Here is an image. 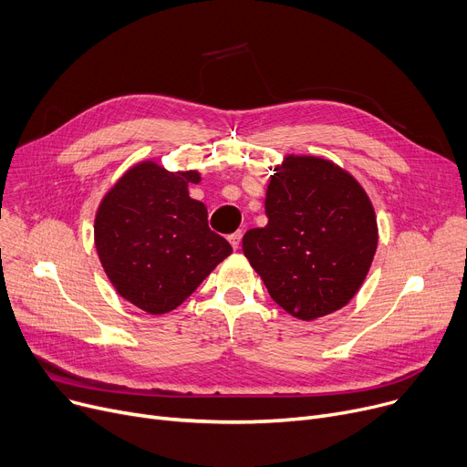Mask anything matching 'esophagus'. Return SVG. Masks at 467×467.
Returning <instances> with one entry per match:
<instances>
[{"label": "esophagus", "mask_w": 467, "mask_h": 467, "mask_svg": "<svg viewBox=\"0 0 467 467\" xmlns=\"http://www.w3.org/2000/svg\"><path fill=\"white\" fill-rule=\"evenodd\" d=\"M242 236H244V233H242V231H236V233H233V234L229 236V242H231V246H233L234 250H238V248H240Z\"/></svg>", "instance_id": "1"}]
</instances>
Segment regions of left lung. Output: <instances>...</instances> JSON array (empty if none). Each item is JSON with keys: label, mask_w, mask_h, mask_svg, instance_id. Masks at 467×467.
I'll return each mask as SVG.
<instances>
[{"label": "left lung", "mask_w": 467, "mask_h": 467, "mask_svg": "<svg viewBox=\"0 0 467 467\" xmlns=\"http://www.w3.org/2000/svg\"><path fill=\"white\" fill-rule=\"evenodd\" d=\"M268 223L242 238L271 297L299 320L345 306L373 263L379 231L369 196L337 164L287 157L266 189Z\"/></svg>", "instance_id": "1"}]
</instances>
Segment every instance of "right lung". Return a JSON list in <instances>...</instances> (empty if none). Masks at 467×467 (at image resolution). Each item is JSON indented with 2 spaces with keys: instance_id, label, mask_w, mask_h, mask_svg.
<instances>
[{
  "instance_id": "add662e5",
  "label": "right lung",
  "mask_w": 467,
  "mask_h": 467,
  "mask_svg": "<svg viewBox=\"0 0 467 467\" xmlns=\"http://www.w3.org/2000/svg\"><path fill=\"white\" fill-rule=\"evenodd\" d=\"M199 182V171L141 162L98 208L94 242L104 271L120 297L150 314L178 308L233 254L210 231L206 206L189 196V183Z\"/></svg>"
}]
</instances>
